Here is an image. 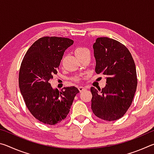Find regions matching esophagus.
<instances>
[{
  "label": "esophagus",
  "instance_id": "34e87169",
  "mask_svg": "<svg viewBox=\"0 0 154 154\" xmlns=\"http://www.w3.org/2000/svg\"><path fill=\"white\" fill-rule=\"evenodd\" d=\"M78 89H79V92H82L83 90H85V88H84V87H82V86H79V88H78Z\"/></svg>",
  "mask_w": 154,
  "mask_h": 154
}]
</instances>
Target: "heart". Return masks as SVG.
Here are the masks:
<instances>
[{
  "label": "heart",
  "mask_w": 154,
  "mask_h": 154,
  "mask_svg": "<svg viewBox=\"0 0 154 154\" xmlns=\"http://www.w3.org/2000/svg\"><path fill=\"white\" fill-rule=\"evenodd\" d=\"M86 49H85V48H77L76 50H75V53H77V52H80V51L86 50ZM73 80L75 81V82H79L80 78L79 77H76L74 78Z\"/></svg>",
  "instance_id": "heart-1"
}]
</instances>
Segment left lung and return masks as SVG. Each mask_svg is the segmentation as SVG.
Listing matches in <instances>:
<instances>
[{"mask_svg": "<svg viewBox=\"0 0 154 154\" xmlns=\"http://www.w3.org/2000/svg\"><path fill=\"white\" fill-rule=\"evenodd\" d=\"M95 71L106 75L102 90L91 88L92 110L106 121L117 120L131 105L137 87L136 66L126 46L108 37H99L93 45Z\"/></svg>", "mask_w": 154, "mask_h": 154, "instance_id": "left-lung-1", "label": "left lung"}]
</instances>
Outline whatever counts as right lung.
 <instances>
[{
	"label": "right lung",
	"mask_w": 154,
	"mask_h": 154,
	"mask_svg": "<svg viewBox=\"0 0 154 154\" xmlns=\"http://www.w3.org/2000/svg\"><path fill=\"white\" fill-rule=\"evenodd\" d=\"M74 41L68 38L44 36L26 53L19 72V87L31 114L43 124L55 125L66 118L75 96V86L53 89L50 81L57 74L65 50Z\"/></svg>",
	"instance_id": "add662e5"
}]
</instances>
